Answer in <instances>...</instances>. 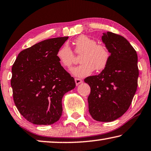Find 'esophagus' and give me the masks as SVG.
I'll list each match as a JSON object with an SVG mask.
<instances>
[{
	"instance_id": "34e87169",
	"label": "esophagus",
	"mask_w": 151,
	"mask_h": 151,
	"mask_svg": "<svg viewBox=\"0 0 151 151\" xmlns=\"http://www.w3.org/2000/svg\"><path fill=\"white\" fill-rule=\"evenodd\" d=\"M75 83H76V85H78L80 84V83H83V81L81 80V78H75Z\"/></svg>"
}]
</instances>
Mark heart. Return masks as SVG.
Masks as SVG:
<instances>
[{"label":"heart","instance_id":"heart-1","mask_svg":"<svg viewBox=\"0 0 151 151\" xmlns=\"http://www.w3.org/2000/svg\"><path fill=\"white\" fill-rule=\"evenodd\" d=\"M76 54H81L80 65L71 69V73L76 76L84 77L89 75L95 69L97 72L104 70L110 60L109 50L103 44L87 35L78 36L74 42ZM60 63L65 68H70L75 62V55L68 44H64L56 54Z\"/></svg>","mask_w":151,"mask_h":151}]
</instances>
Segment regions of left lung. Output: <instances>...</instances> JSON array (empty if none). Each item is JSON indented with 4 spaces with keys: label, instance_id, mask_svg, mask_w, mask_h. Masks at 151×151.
Listing matches in <instances>:
<instances>
[{
    "label": "left lung",
    "instance_id": "8db88e82",
    "mask_svg": "<svg viewBox=\"0 0 151 151\" xmlns=\"http://www.w3.org/2000/svg\"><path fill=\"white\" fill-rule=\"evenodd\" d=\"M102 41L111 55L109 64L98 75L88 76L91 87L88 111L99 122H112L126 112L138 87L139 71L136 50L123 36L107 32Z\"/></svg>",
    "mask_w": 151,
    "mask_h": 151
}]
</instances>
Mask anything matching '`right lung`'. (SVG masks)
Wrapping results in <instances>:
<instances>
[{
  "instance_id": "add662e5",
  "label": "right lung",
  "mask_w": 151,
  "mask_h": 151,
  "mask_svg": "<svg viewBox=\"0 0 151 151\" xmlns=\"http://www.w3.org/2000/svg\"><path fill=\"white\" fill-rule=\"evenodd\" d=\"M68 38L45 40L23 50L12 67L14 102L19 113L33 124L56 122L63 113L64 95L75 87L74 78L56 56Z\"/></svg>"
}]
</instances>
